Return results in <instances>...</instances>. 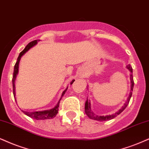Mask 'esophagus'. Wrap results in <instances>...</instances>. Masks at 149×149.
<instances>
[{"mask_svg": "<svg viewBox=\"0 0 149 149\" xmlns=\"http://www.w3.org/2000/svg\"><path fill=\"white\" fill-rule=\"evenodd\" d=\"M79 76L81 77H83V78H84L86 77V74L85 73H84V72H83V71H80V72H79Z\"/></svg>", "mask_w": 149, "mask_h": 149, "instance_id": "1", "label": "esophagus"}]
</instances>
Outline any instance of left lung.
<instances>
[{
	"label": "left lung",
	"instance_id": "obj_1",
	"mask_svg": "<svg viewBox=\"0 0 149 149\" xmlns=\"http://www.w3.org/2000/svg\"><path fill=\"white\" fill-rule=\"evenodd\" d=\"M126 68H127L128 70L131 72V73H133V68L130 65H126ZM131 92H130L129 96H128L127 101L125 102V104H124V106H122L120 109L118 111L116 112L115 113L112 114V115H105V116H100V115H97L92 111L91 110V102L90 100L88 101L87 97V100L85 103V113L86 115H88V117H89L90 119H94V120H97V121H100V122H104V121H108V120H111V119L115 118V117H117V115H119L120 113H122L123 111H124V109L126 108V106H128V103L130 102V100H131V96H132V91L133 90V86H134V81H133V77H132V74H131Z\"/></svg>",
	"mask_w": 149,
	"mask_h": 149
}]
</instances>
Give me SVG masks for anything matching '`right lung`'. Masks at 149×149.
<instances>
[{"label": "right lung", "mask_w": 149, "mask_h": 149, "mask_svg": "<svg viewBox=\"0 0 149 149\" xmlns=\"http://www.w3.org/2000/svg\"><path fill=\"white\" fill-rule=\"evenodd\" d=\"M39 41L40 40H35V41H33L32 42H30V43L27 44V45L25 47V49H24L19 54V56H18V57L17 58V61H16L15 65H14V73H13V78H12V85H13V94H14V99H15L16 102V97H15V96H16L15 81H16V76H17V74L18 73V66H19L20 60H21L22 56H23V55L29 50V49H30V48H32V47H34V45H36ZM74 81L75 80H74V79L72 81L70 82V85L73 84V82H74ZM67 89H68V87L66 88V89L63 92V93H62L61 97V99L59 100V101H58L57 104H56V105L55 106L54 108H51V109L45 110V111H34V112H27V111H23V113H25L26 115H27L28 117H31V118L35 119H36V120H44V119H49L54 118V117H56V114L58 113L60 101H61V100L62 97H63L64 94L65 93Z\"/></svg>", "instance_id": "add662e5"}]
</instances>
